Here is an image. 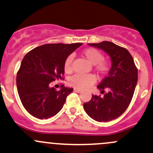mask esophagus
<instances>
[{"label": "esophagus", "mask_w": 153, "mask_h": 153, "mask_svg": "<svg viewBox=\"0 0 153 153\" xmlns=\"http://www.w3.org/2000/svg\"><path fill=\"white\" fill-rule=\"evenodd\" d=\"M74 91L76 92V93H80V92H81V91L79 89H77V88H75V89H74Z\"/></svg>", "instance_id": "esophagus-1"}]
</instances>
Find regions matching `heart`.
Segmentation results:
<instances>
[{
	"instance_id": "obj_1",
	"label": "heart",
	"mask_w": 153,
	"mask_h": 153,
	"mask_svg": "<svg viewBox=\"0 0 153 153\" xmlns=\"http://www.w3.org/2000/svg\"><path fill=\"white\" fill-rule=\"evenodd\" d=\"M82 55L93 65L94 70L97 75H103L107 73L110 69V62L103 58V54L100 51L95 48H88L82 51ZM73 57L70 55L65 59L64 63V70L66 73L70 74L73 71ZM95 82V78L91 74L87 75H74L68 80L69 85L77 89H83L91 85Z\"/></svg>"
}]
</instances>
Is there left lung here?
<instances>
[{
	"label": "left lung",
	"mask_w": 153,
	"mask_h": 153,
	"mask_svg": "<svg viewBox=\"0 0 153 153\" xmlns=\"http://www.w3.org/2000/svg\"><path fill=\"white\" fill-rule=\"evenodd\" d=\"M88 44L106 52L111 58L112 67L108 75L97 86L101 94L105 89L108 91L104 97L92 95L83 107L94 120L108 122L120 116L130 105L138 80V70L126 48L109 41Z\"/></svg>",
	"instance_id": "1"
}]
</instances>
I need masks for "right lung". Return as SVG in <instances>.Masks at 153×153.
Masks as SVG:
<instances>
[{"instance_id": "right-lung-1", "label": "right lung", "mask_w": 153, "mask_h": 153, "mask_svg": "<svg viewBox=\"0 0 153 153\" xmlns=\"http://www.w3.org/2000/svg\"><path fill=\"white\" fill-rule=\"evenodd\" d=\"M82 43H48L28 52L16 74V86L22 104L31 115L47 119L62 108L73 88L62 85L61 90L49 83L64 79L65 59Z\"/></svg>"}]
</instances>
